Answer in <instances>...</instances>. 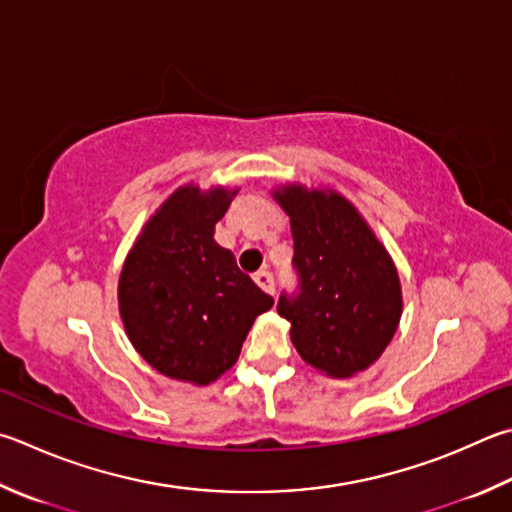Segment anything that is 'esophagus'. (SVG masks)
Wrapping results in <instances>:
<instances>
[{
    "label": "esophagus",
    "mask_w": 512,
    "mask_h": 512,
    "mask_svg": "<svg viewBox=\"0 0 512 512\" xmlns=\"http://www.w3.org/2000/svg\"><path fill=\"white\" fill-rule=\"evenodd\" d=\"M255 282H257L259 288H264L266 293L275 295V277H273L271 271H257L255 273Z\"/></svg>",
    "instance_id": "1"
}]
</instances>
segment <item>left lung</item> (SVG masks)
<instances>
[{"mask_svg": "<svg viewBox=\"0 0 512 512\" xmlns=\"http://www.w3.org/2000/svg\"><path fill=\"white\" fill-rule=\"evenodd\" d=\"M275 199L291 217L297 291L277 311L291 322L297 353L345 378L385 351L401 320V282L392 257L356 208L336 192L288 185Z\"/></svg>", "mask_w": 512, "mask_h": 512, "instance_id": "obj_1", "label": "left lung"}]
</instances>
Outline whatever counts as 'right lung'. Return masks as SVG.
<instances>
[{"mask_svg":"<svg viewBox=\"0 0 512 512\" xmlns=\"http://www.w3.org/2000/svg\"><path fill=\"white\" fill-rule=\"evenodd\" d=\"M237 190H176L129 250L118 304L136 351L163 376L208 385L235 365L259 313L273 306L215 224Z\"/></svg>","mask_w":512,"mask_h":512,"instance_id":"add662e5","label":"right lung"}]
</instances>
